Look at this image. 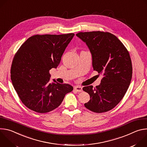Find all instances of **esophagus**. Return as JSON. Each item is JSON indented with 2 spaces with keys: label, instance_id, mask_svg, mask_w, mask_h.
Masks as SVG:
<instances>
[{
  "label": "esophagus",
  "instance_id": "34e87169",
  "mask_svg": "<svg viewBox=\"0 0 147 147\" xmlns=\"http://www.w3.org/2000/svg\"><path fill=\"white\" fill-rule=\"evenodd\" d=\"M74 90L77 91V92H82V88L80 86H76L74 87Z\"/></svg>",
  "mask_w": 147,
  "mask_h": 147
}]
</instances>
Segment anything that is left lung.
Wrapping results in <instances>:
<instances>
[{
  "label": "left lung",
  "mask_w": 147,
  "mask_h": 147,
  "mask_svg": "<svg viewBox=\"0 0 147 147\" xmlns=\"http://www.w3.org/2000/svg\"><path fill=\"white\" fill-rule=\"evenodd\" d=\"M76 35L88 46L94 70L102 76L96 88L83 87L90 96L84 106L95 113L108 112L120 102L130 84L133 68L129 52L115 35L108 32H81Z\"/></svg>",
  "instance_id": "8db88e82"
}]
</instances>
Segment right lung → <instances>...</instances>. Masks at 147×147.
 Wrapping results in <instances>:
<instances>
[{"label": "right lung", "mask_w": 147, "mask_h": 147, "mask_svg": "<svg viewBox=\"0 0 147 147\" xmlns=\"http://www.w3.org/2000/svg\"><path fill=\"white\" fill-rule=\"evenodd\" d=\"M74 35H35L15 54L11 79L18 97L28 109L39 113L57 108L66 94L73 91L68 84L49 82V70L59 65L62 55Z\"/></svg>", "instance_id": "add662e5"}]
</instances>
